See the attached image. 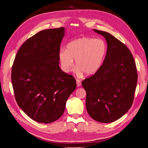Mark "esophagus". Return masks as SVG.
Segmentation results:
<instances>
[{
	"label": "esophagus",
	"instance_id": "obj_1",
	"mask_svg": "<svg viewBox=\"0 0 148 148\" xmlns=\"http://www.w3.org/2000/svg\"><path fill=\"white\" fill-rule=\"evenodd\" d=\"M76 84H77V87H79L81 85V81L79 79H76Z\"/></svg>",
	"mask_w": 148,
	"mask_h": 148
}]
</instances>
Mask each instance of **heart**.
Here are the masks:
<instances>
[{"instance_id":"obj_1","label":"heart","mask_w":148,"mask_h":148,"mask_svg":"<svg viewBox=\"0 0 148 148\" xmlns=\"http://www.w3.org/2000/svg\"><path fill=\"white\" fill-rule=\"evenodd\" d=\"M106 51V45L102 39L83 37L72 40L66 50L61 49L58 60L65 72L70 71L75 60L77 74L83 72L86 76H92L101 67Z\"/></svg>"}]
</instances>
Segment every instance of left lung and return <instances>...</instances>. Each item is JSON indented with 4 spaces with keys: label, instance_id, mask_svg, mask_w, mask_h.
Masks as SVG:
<instances>
[{
    "label": "left lung",
    "instance_id": "8db88e82",
    "mask_svg": "<svg viewBox=\"0 0 148 148\" xmlns=\"http://www.w3.org/2000/svg\"><path fill=\"white\" fill-rule=\"evenodd\" d=\"M104 37L108 48L101 67L82 81L86 108L94 120L111 123L122 117L132 105L137 81L136 63L127 47L111 34L93 29Z\"/></svg>",
    "mask_w": 148,
    "mask_h": 148
}]
</instances>
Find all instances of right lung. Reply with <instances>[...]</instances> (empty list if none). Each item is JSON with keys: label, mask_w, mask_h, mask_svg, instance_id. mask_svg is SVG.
<instances>
[{"label": "right lung", "mask_w": 148, "mask_h": 148, "mask_svg": "<svg viewBox=\"0 0 148 148\" xmlns=\"http://www.w3.org/2000/svg\"><path fill=\"white\" fill-rule=\"evenodd\" d=\"M65 28L40 31L19 49L11 81L19 107L33 120L49 123L61 117L76 88L74 77L59 67L58 54Z\"/></svg>", "instance_id": "right-lung-1"}]
</instances>
